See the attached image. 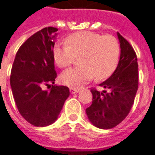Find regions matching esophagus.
<instances>
[{"instance_id": "esophagus-1", "label": "esophagus", "mask_w": 155, "mask_h": 155, "mask_svg": "<svg viewBox=\"0 0 155 155\" xmlns=\"http://www.w3.org/2000/svg\"><path fill=\"white\" fill-rule=\"evenodd\" d=\"M70 91H71V94H74V93L78 92V91H79V89H78V88H73V87H71V88H70Z\"/></svg>"}]
</instances>
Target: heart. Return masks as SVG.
<instances>
[{"instance_id": "b5f03b06", "label": "heart", "mask_w": 155, "mask_h": 155, "mask_svg": "<svg viewBox=\"0 0 155 155\" xmlns=\"http://www.w3.org/2000/svg\"><path fill=\"white\" fill-rule=\"evenodd\" d=\"M66 45H55L52 55L55 64L60 68L72 64L79 57L81 65L64 71L61 82L68 86L79 88L91 80L109 78L116 70L120 58V44L112 35H102L91 31L71 34L65 39Z\"/></svg>"}]
</instances>
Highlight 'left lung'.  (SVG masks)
<instances>
[{
  "instance_id": "1",
  "label": "left lung",
  "mask_w": 155,
  "mask_h": 155,
  "mask_svg": "<svg viewBox=\"0 0 155 155\" xmlns=\"http://www.w3.org/2000/svg\"><path fill=\"white\" fill-rule=\"evenodd\" d=\"M120 58L112 76L99 85L102 92L91 90L92 103L86 108L89 120L98 128L111 129L126 119L134 102L139 86L137 56L133 46L118 33Z\"/></svg>"
}]
</instances>
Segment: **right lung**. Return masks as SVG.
<instances>
[{
    "mask_svg": "<svg viewBox=\"0 0 155 155\" xmlns=\"http://www.w3.org/2000/svg\"><path fill=\"white\" fill-rule=\"evenodd\" d=\"M57 31V28H43L28 38L12 66L10 85L15 104L22 118L35 127L54 123L70 95L67 86L53 85L58 76L52 55ZM43 85L51 89L44 91Z\"/></svg>",
    "mask_w": 155,
    "mask_h": 155,
    "instance_id": "1",
    "label": "right lung"
}]
</instances>
